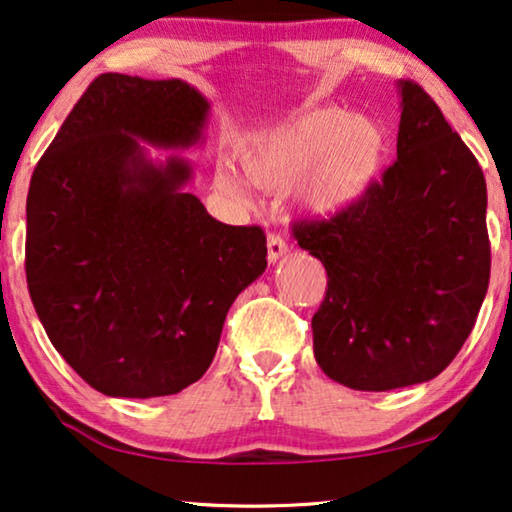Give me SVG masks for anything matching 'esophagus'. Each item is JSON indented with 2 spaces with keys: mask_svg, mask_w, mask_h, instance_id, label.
Instances as JSON below:
<instances>
[{
  "mask_svg": "<svg viewBox=\"0 0 512 512\" xmlns=\"http://www.w3.org/2000/svg\"><path fill=\"white\" fill-rule=\"evenodd\" d=\"M288 251V242L281 238L279 233H274V231H270L268 233V258H270V263H274V261H279L281 256H284Z\"/></svg>",
  "mask_w": 512,
  "mask_h": 512,
  "instance_id": "34e87169",
  "label": "esophagus"
}]
</instances>
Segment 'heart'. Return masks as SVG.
Instances as JSON below:
<instances>
[{
    "label": "heart",
    "mask_w": 512,
    "mask_h": 512,
    "mask_svg": "<svg viewBox=\"0 0 512 512\" xmlns=\"http://www.w3.org/2000/svg\"><path fill=\"white\" fill-rule=\"evenodd\" d=\"M388 150L381 122L330 106L256 133L242 150V166L256 187L268 191L288 189L302 177L300 196L309 210L335 214L372 189ZM214 180L228 194H247V180L231 164H219Z\"/></svg>",
    "instance_id": "heart-1"
}]
</instances>
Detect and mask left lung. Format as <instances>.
<instances>
[{"instance_id": "8db88e82", "label": "left lung", "mask_w": 512, "mask_h": 512, "mask_svg": "<svg viewBox=\"0 0 512 512\" xmlns=\"http://www.w3.org/2000/svg\"><path fill=\"white\" fill-rule=\"evenodd\" d=\"M397 159L358 203L293 221L328 288L311 318L318 367L353 390L439 376L476 325L490 284L478 159L418 83L402 80Z\"/></svg>"}]
</instances>
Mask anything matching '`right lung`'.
I'll list each match as a JSON object with an SVG mask.
<instances>
[{
    "label": "right lung",
    "mask_w": 512,
    "mask_h": 512,
    "mask_svg": "<svg viewBox=\"0 0 512 512\" xmlns=\"http://www.w3.org/2000/svg\"><path fill=\"white\" fill-rule=\"evenodd\" d=\"M207 101L182 80L101 73L34 168L25 272L46 335L108 397L175 395L217 353L233 300L268 265L261 226L212 219L138 140L187 147Z\"/></svg>",
    "instance_id": "right-lung-1"
}]
</instances>
